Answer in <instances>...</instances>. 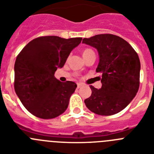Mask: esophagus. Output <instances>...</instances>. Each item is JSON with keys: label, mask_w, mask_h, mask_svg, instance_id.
<instances>
[{"label": "esophagus", "mask_w": 154, "mask_h": 154, "mask_svg": "<svg viewBox=\"0 0 154 154\" xmlns=\"http://www.w3.org/2000/svg\"><path fill=\"white\" fill-rule=\"evenodd\" d=\"M77 87H78V89L81 88V87H82V84L81 83H78V84H77Z\"/></svg>", "instance_id": "1"}]
</instances>
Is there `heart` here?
Wrapping results in <instances>:
<instances>
[{
	"mask_svg": "<svg viewBox=\"0 0 154 154\" xmlns=\"http://www.w3.org/2000/svg\"><path fill=\"white\" fill-rule=\"evenodd\" d=\"M91 53H94V51L92 49H89V48H85L82 51V56H86V55H89Z\"/></svg>",
	"mask_w": 154,
	"mask_h": 154,
	"instance_id": "b5f03b06",
	"label": "heart"
}]
</instances>
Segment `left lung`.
I'll return each instance as SVG.
<instances>
[{
    "mask_svg": "<svg viewBox=\"0 0 154 154\" xmlns=\"http://www.w3.org/2000/svg\"><path fill=\"white\" fill-rule=\"evenodd\" d=\"M82 43L97 50L99 61L96 71L102 74L101 89L90 85L92 95L85 99V106L98 115L118 113L138 92L140 62L137 53L124 39L110 34L83 38Z\"/></svg>",
    "mask_w": 154,
    "mask_h": 154,
    "instance_id": "8db88e82",
    "label": "left lung"
}]
</instances>
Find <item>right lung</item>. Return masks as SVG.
Masks as SVG:
<instances>
[{
    "instance_id": "right-lung-1",
    "label": "right lung",
    "mask_w": 154,
    "mask_h": 154,
    "mask_svg": "<svg viewBox=\"0 0 154 154\" xmlns=\"http://www.w3.org/2000/svg\"><path fill=\"white\" fill-rule=\"evenodd\" d=\"M82 38L39 37L21 50L14 64V90L25 108L37 117L53 119L68 108L77 85L55 78Z\"/></svg>"
}]
</instances>
